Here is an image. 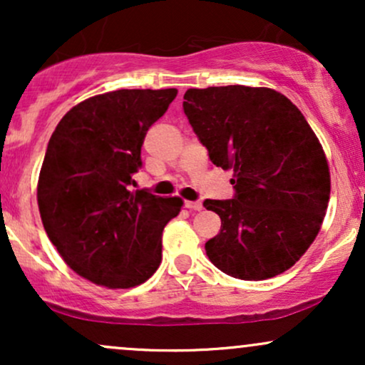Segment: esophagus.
Returning a JSON list of instances; mask_svg holds the SVG:
<instances>
[{"label":"esophagus","mask_w":365,"mask_h":365,"mask_svg":"<svg viewBox=\"0 0 365 365\" xmlns=\"http://www.w3.org/2000/svg\"><path fill=\"white\" fill-rule=\"evenodd\" d=\"M185 207L190 209V211H200L202 202H199V200H185Z\"/></svg>","instance_id":"obj_1"}]
</instances>
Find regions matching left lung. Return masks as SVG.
Instances as JSON below:
<instances>
[{
	"instance_id": "8db88e82",
	"label": "left lung",
	"mask_w": 365,
	"mask_h": 365,
	"mask_svg": "<svg viewBox=\"0 0 365 365\" xmlns=\"http://www.w3.org/2000/svg\"><path fill=\"white\" fill-rule=\"evenodd\" d=\"M192 128L223 170L235 199L204 200L221 217L206 242L217 269L247 282L273 278L299 261L329 202V166L319 139L287 96L267 87L188 89Z\"/></svg>"
}]
</instances>
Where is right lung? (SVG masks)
Wrapping results in <instances>:
<instances>
[{"label":"right lung","mask_w":365,"mask_h":365,"mask_svg":"<svg viewBox=\"0 0 365 365\" xmlns=\"http://www.w3.org/2000/svg\"><path fill=\"white\" fill-rule=\"evenodd\" d=\"M177 89H120L78 103L49 139L37 204L49 240L70 269L106 288L148 282L180 197L130 190L140 148Z\"/></svg>","instance_id":"add662e5"}]
</instances>
